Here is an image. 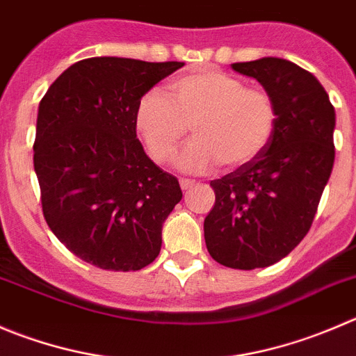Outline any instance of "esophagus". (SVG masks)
I'll use <instances>...</instances> for the list:
<instances>
[{
    "label": "esophagus",
    "instance_id": "34e87169",
    "mask_svg": "<svg viewBox=\"0 0 356 356\" xmlns=\"http://www.w3.org/2000/svg\"><path fill=\"white\" fill-rule=\"evenodd\" d=\"M179 182H181V188L184 189V191H188V189H191L193 186L196 184V181H193V179H188V177H181L179 179Z\"/></svg>",
    "mask_w": 356,
    "mask_h": 356
}]
</instances>
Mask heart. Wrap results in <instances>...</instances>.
Segmentation results:
<instances>
[{
    "instance_id": "obj_1",
    "label": "heart",
    "mask_w": 356,
    "mask_h": 356,
    "mask_svg": "<svg viewBox=\"0 0 356 356\" xmlns=\"http://www.w3.org/2000/svg\"><path fill=\"white\" fill-rule=\"evenodd\" d=\"M195 139L179 156L181 167L205 172L240 168L268 147L277 127V108L262 88L217 69L177 76L168 97L151 90L137 104L136 129L156 163H167L188 134Z\"/></svg>"
}]
</instances>
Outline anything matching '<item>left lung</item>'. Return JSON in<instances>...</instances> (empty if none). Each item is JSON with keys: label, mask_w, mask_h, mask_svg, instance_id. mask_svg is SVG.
<instances>
[{"label": "left lung", "mask_w": 356, "mask_h": 356, "mask_svg": "<svg viewBox=\"0 0 356 356\" xmlns=\"http://www.w3.org/2000/svg\"><path fill=\"white\" fill-rule=\"evenodd\" d=\"M257 79L277 108L270 144L245 167L210 181L216 203L205 217L207 250L233 270L266 268L308 234L334 165L336 113L318 79L294 62H234Z\"/></svg>", "instance_id": "8db88e82"}]
</instances>
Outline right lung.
Masks as SVG:
<instances>
[{"label": "right lung", "instance_id": "add662e5", "mask_svg": "<svg viewBox=\"0 0 356 356\" xmlns=\"http://www.w3.org/2000/svg\"><path fill=\"white\" fill-rule=\"evenodd\" d=\"M182 62L92 57L65 69L38 109L34 170L55 236L81 261L137 271L160 254L161 224L181 202L174 175L137 139V104Z\"/></svg>", "mask_w": 356, "mask_h": 356}]
</instances>
